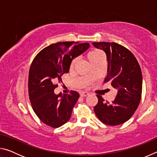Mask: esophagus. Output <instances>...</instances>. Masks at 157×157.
Wrapping results in <instances>:
<instances>
[{"label": "esophagus", "mask_w": 157, "mask_h": 157, "mask_svg": "<svg viewBox=\"0 0 157 157\" xmlns=\"http://www.w3.org/2000/svg\"><path fill=\"white\" fill-rule=\"evenodd\" d=\"M89 95V92H86V91H84V92H82L80 94V96L81 97H86L87 95Z\"/></svg>", "instance_id": "34e87169"}]
</instances>
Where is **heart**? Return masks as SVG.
Returning a JSON list of instances; mask_svg holds the SVG:
<instances>
[{
  "label": "heart",
  "instance_id": "obj_1",
  "mask_svg": "<svg viewBox=\"0 0 157 157\" xmlns=\"http://www.w3.org/2000/svg\"><path fill=\"white\" fill-rule=\"evenodd\" d=\"M87 58H88L89 61L91 64H94V63L100 62V61L104 60L105 59V55L104 53H103L100 50L98 49H95L91 51H90L88 54H87ZM77 59L76 58L74 59L72 62L71 63V66H70V69L71 70H73L74 66H75V63L77 62Z\"/></svg>",
  "mask_w": 157,
  "mask_h": 157
}]
</instances>
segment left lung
Listing matches in <instances>:
<instances>
[{
  "label": "left lung",
  "instance_id": "left-lung-1",
  "mask_svg": "<svg viewBox=\"0 0 157 157\" xmlns=\"http://www.w3.org/2000/svg\"><path fill=\"white\" fill-rule=\"evenodd\" d=\"M107 55V75L105 82H110L118 90L111 103L97 95L94 111L104 124L115 126L125 123L133 116L141 98L142 73L134 55L126 48L114 42H94Z\"/></svg>",
  "mask_w": 157,
  "mask_h": 157
}]
</instances>
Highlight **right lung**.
Wrapping results in <instances>:
<instances>
[{
    "instance_id": "right-lung-1",
    "label": "right lung",
    "mask_w": 157,
    "mask_h": 157,
    "mask_svg": "<svg viewBox=\"0 0 157 157\" xmlns=\"http://www.w3.org/2000/svg\"><path fill=\"white\" fill-rule=\"evenodd\" d=\"M89 43L58 42L41 50L34 57L28 76V92L33 110L46 125L57 128L69 121L79 97L77 91L56 95L54 90L68 73L74 58L89 48Z\"/></svg>"
}]
</instances>
